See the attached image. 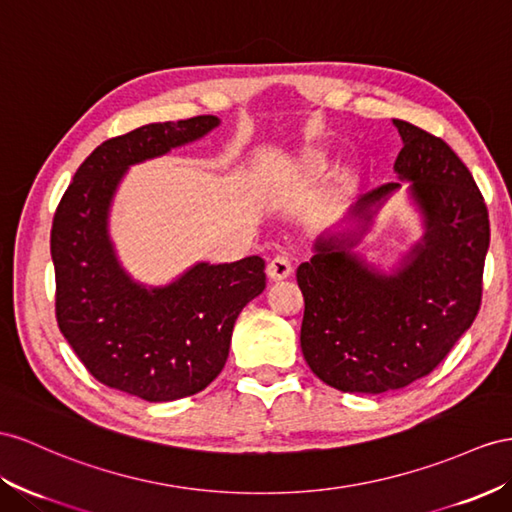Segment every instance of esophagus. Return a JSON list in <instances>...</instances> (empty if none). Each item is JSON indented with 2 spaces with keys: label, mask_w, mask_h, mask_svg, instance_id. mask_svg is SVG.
I'll list each match as a JSON object with an SVG mask.
<instances>
[{
  "label": "esophagus",
  "mask_w": 512,
  "mask_h": 512,
  "mask_svg": "<svg viewBox=\"0 0 512 512\" xmlns=\"http://www.w3.org/2000/svg\"><path fill=\"white\" fill-rule=\"evenodd\" d=\"M292 270H294V268H292L290 257L277 255V257L270 259V264H268V277H270L272 281H283V279L290 277Z\"/></svg>",
  "instance_id": "obj_1"
}]
</instances>
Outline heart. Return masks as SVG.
Listing matches in <instances>:
<instances>
[{
	"mask_svg": "<svg viewBox=\"0 0 512 512\" xmlns=\"http://www.w3.org/2000/svg\"><path fill=\"white\" fill-rule=\"evenodd\" d=\"M324 168H326L324 151H307L296 164V170H298L300 177H313V175L322 173Z\"/></svg>",
	"mask_w": 512,
	"mask_h": 512,
	"instance_id": "heart-1",
	"label": "heart"
}]
</instances>
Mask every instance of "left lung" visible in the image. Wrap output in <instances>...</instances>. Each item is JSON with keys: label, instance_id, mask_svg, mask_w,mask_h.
Returning a JSON list of instances; mask_svg holds the SVG:
<instances>
[{"label": "left lung", "instance_id": "left-lung-1", "mask_svg": "<svg viewBox=\"0 0 512 512\" xmlns=\"http://www.w3.org/2000/svg\"><path fill=\"white\" fill-rule=\"evenodd\" d=\"M393 125L402 138L398 183L361 196L346 227L320 235L296 270L305 361L348 393H385L430 374L476 320L482 298L491 231L474 177L441 138L400 119ZM400 180L410 183L425 233L385 273L354 248Z\"/></svg>", "mask_w": 512, "mask_h": 512}]
</instances>
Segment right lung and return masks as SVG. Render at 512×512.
<instances>
[{
	"label": "right lung",
	"instance_id": "add662e5",
	"mask_svg": "<svg viewBox=\"0 0 512 512\" xmlns=\"http://www.w3.org/2000/svg\"><path fill=\"white\" fill-rule=\"evenodd\" d=\"M220 125L203 114L142 125L110 138L77 168L51 227L56 318L99 383L147 402L203 391L225 368L233 324L266 290L259 255L199 261L166 285L136 281L110 238V212L127 170L201 140Z\"/></svg>",
	"mask_w": 512,
	"mask_h": 512
}]
</instances>
